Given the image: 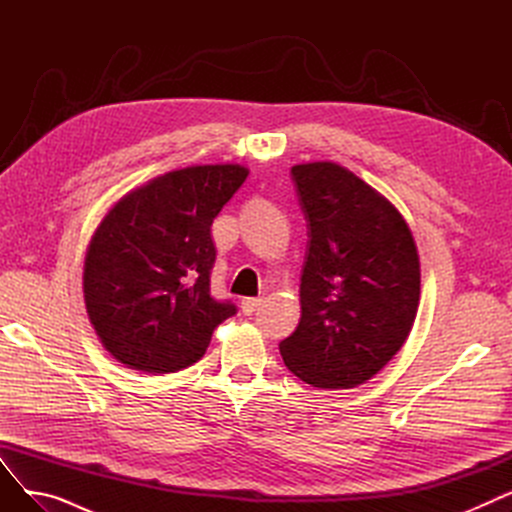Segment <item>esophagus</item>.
<instances>
[{"instance_id":"34e87169","label":"esophagus","mask_w":512,"mask_h":512,"mask_svg":"<svg viewBox=\"0 0 512 512\" xmlns=\"http://www.w3.org/2000/svg\"><path fill=\"white\" fill-rule=\"evenodd\" d=\"M261 303H263V299H242L240 309L245 315H253L261 307Z\"/></svg>"}]
</instances>
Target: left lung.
I'll use <instances>...</instances> for the list:
<instances>
[{"instance_id":"8db88e82","label":"left lung","mask_w":512,"mask_h":512,"mask_svg":"<svg viewBox=\"0 0 512 512\" xmlns=\"http://www.w3.org/2000/svg\"><path fill=\"white\" fill-rule=\"evenodd\" d=\"M307 220L301 321L280 342L286 367L315 388H355L405 344L419 307V255L402 215L330 161L294 166Z\"/></svg>"}]
</instances>
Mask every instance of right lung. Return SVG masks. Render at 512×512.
Wrapping results in <instances>:
<instances>
[{
	"instance_id": "right-lung-1",
	"label": "right lung",
	"mask_w": 512,
	"mask_h": 512,
	"mask_svg": "<svg viewBox=\"0 0 512 512\" xmlns=\"http://www.w3.org/2000/svg\"><path fill=\"white\" fill-rule=\"evenodd\" d=\"M242 166H193L120 199L85 257V303L103 346L120 363L174 373L197 363L215 326L236 315L211 294L215 215L247 180Z\"/></svg>"
}]
</instances>
